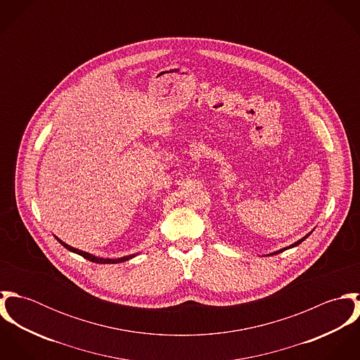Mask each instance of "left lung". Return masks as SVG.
<instances>
[{"label":"left lung","instance_id":"obj_1","mask_svg":"<svg viewBox=\"0 0 360 360\" xmlns=\"http://www.w3.org/2000/svg\"><path fill=\"white\" fill-rule=\"evenodd\" d=\"M310 233H311V231H310ZM310 233H309L308 236H305V237H304V238H301V240H300V241H297V243H294V244H292V245H290V247H287V248H283V250H280V251H276V252H273V254H271V255H277V254H280V252H283V251H285V250H290V248H292V247H297V245H300V244H301V243H302V241H304V240H307V238H308L309 236H310Z\"/></svg>","mask_w":360,"mask_h":360}]
</instances>
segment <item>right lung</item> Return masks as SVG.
I'll use <instances>...</instances> for the list:
<instances>
[{
	"instance_id": "obj_1",
	"label": "right lung",
	"mask_w": 360,
	"mask_h": 360,
	"mask_svg": "<svg viewBox=\"0 0 360 360\" xmlns=\"http://www.w3.org/2000/svg\"><path fill=\"white\" fill-rule=\"evenodd\" d=\"M66 250H69L70 252H75V254H79L80 257H86V259H89V260H91V262H96V263H120V262H124V260H129V259H131L133 257H136V255H129V257H119V259H103V257H94V255H91V254H87V252H83V251H80V250H76V248H73V247H70V245H68V244H65L63 241H60L58 237H55Z\"/></svg>"
}]
</instances>
